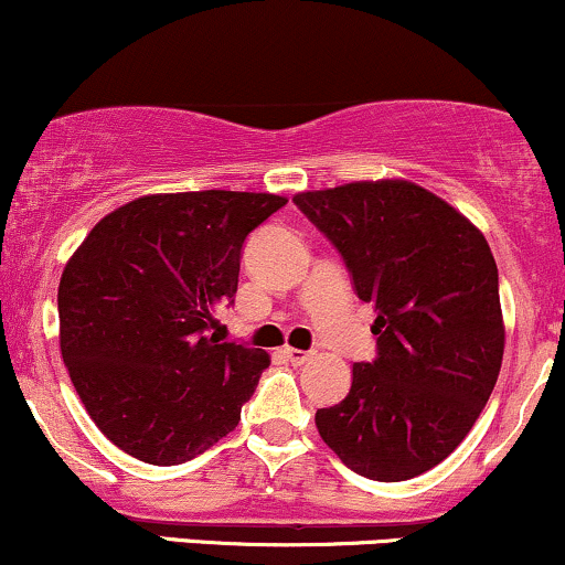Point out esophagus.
Listing matches in <instances>:
<instances>
[{
    "mask_svg": "<svg viewBox=\"0 0 565 565\" xmlns=\"http://www.w3.org/2000/svg\"><path fill=\"white\" fill-rule=\"evenodd\" d=\"M284 355H287L289 363H295V365H302V363H308V360L312 358V352L295 350V348H284Z\"/></svg>",
    "mask_w": 565,
    "mask_h": 565,
    "instance_id": "1",
    "label": "esophagus"
}]
</instances>
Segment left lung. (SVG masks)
Instances as JSON below:
<instances>
[{"mask_svg": "<svg viewBox=\"0 0 565 565\" xmlns=\"http://www.w3.org/2000/svg\"><path fill=\"white\" fill-rule=\"evenodd\" d=\"M295 205L376 310V358L352 365L348 397L316 413L318 431L360 477H420L466 439L498 382L505 329L492 249L411 181L344 183Z\"/></svg>", "mask_w": 565, "mask_h": 565, "instance_id": "left-lung-1", "label": "left lung"}]
</instances>
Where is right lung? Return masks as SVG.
I'll use <instances>...</instances> for the list:
<instances>
[{
  "label": "right lung",
  "mask_w": 565,
  "mask_h": 565,
  "mask_svg": "<svg viewBox=\"0 0 565 565\" xmlns=\"http://www.w3.org/2000/svg\"><path fill=\"white\" fill-rule=\"evenodd\" d=\"M284 196H139L105 215L60 278V350L81 403L113 445L179 466L236 429L268 355L221 342L244 239Z\"/></svg>",
  "instance_id": "obj_1"
}]
</instances>
